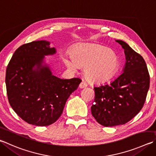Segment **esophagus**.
<instances>
[{
	"label": "esophagus",
	"mask_w": 156,
	"mask_h": 156,
	"mask_svg": "<svg viewBox=\"0 0 156 156\" xmlns=\"http://www.w3.org/2000/svg\"><path fill=\"white\" fill-rule=\"evenodd\" d=\"M79 87H80V88H85V87H87V84L85 83V82L83 80V81H82L81 83H80V85H79Z\"/></svg>",
	"instance_id": "1"
}]
</instances>
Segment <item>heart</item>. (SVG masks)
Here are the masks:
<instances>
[{"label": "heart", "instance_id": "heart-1", "mask_svg": "<svg viewBox=\"0 0 156 156\" xmlns=\"http://www.w3.org/2000/svg\"><path fill=\"white\" fill-rule=\"evenodd\" d=\"M63 61L73 71H76L80 66L84 67V76L93 83H101L111 78L120 67L119 57L114 51L92 44L79 45L73 50L72 55L64 56Z\"/></svg>", "mask_w": 156, "mask_h": 156}]
</instances>
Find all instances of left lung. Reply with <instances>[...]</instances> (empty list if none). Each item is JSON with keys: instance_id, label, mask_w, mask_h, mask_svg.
Returning <instances> with one entry per match:
<instances>
[{"instance_id": "left-lung-1", "label": "left lung", "mask_w": 156, "mask_h": 156, "mask_svg": "<svg viewBox=\"0 0 156 156\" xmlns=\"http://www.w3.org/2000/svg\"><path fill=\"white\" fill-rule=\"evenodd\" d=\"M124 49L123 73L110 84L95 87L91 113L105 127L123 125L136 115L145 103L150 83L143 56L122 40H115Z\"/></svg>"}]
</instances>
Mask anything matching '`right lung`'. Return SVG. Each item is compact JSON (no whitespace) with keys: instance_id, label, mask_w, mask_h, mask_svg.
Segmentation results:
<instances>
[{"instance_id":"right-lung-1","label":"right lung","mask_w":156,"mask_h":156,"mask_svg":"<svg viewBox=\"0 0 156 156\" xmlns=\"http://www.w3.org/2000/svg\"><path fill=\"white\" fill-rule=\"evenodd\" d=\"M46 40L19 47L6 70L5 83L10 106L22 119L37 126L52 124L61 117L70 95L78 89V78L54 76L45 56L56 54Z\"/></svg>"}]
</instances>
